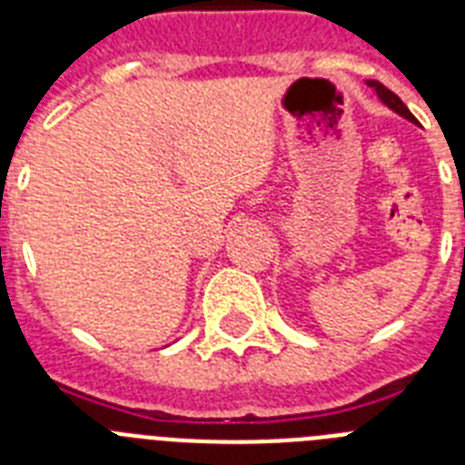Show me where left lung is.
Here are the masks:
<instances>
[{"instance_id": "obj_1", "label": "left lung", "mask_w": 465, "mask_h": 465, "mask_svg": "<svg viewBox=\"0 0 465 465\" xmlns=\"http://www.w3.org/2000/svg\"><path fill=\"white\" fill-rule=\"evenodd\" d=\"M365 84H368V88L375 90L377 100H380L381 104L389 106V109H391L393 114H398V116H401V118H405V121H410V123H414V125H417V118H414L412 114H410V109L405 104H402V100H401V97H398L396 93H391V90L386 88V85H381L380 81H365Z\"/></svg>"}]
</instances>
